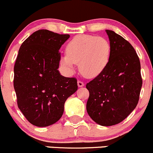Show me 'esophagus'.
<instances>
[{
    "label": "esophagus",
    "mask_w": 153,
    "mask_h": 153,
    "mask_svg": "<svg viewBox=\"0 0 153 153\" xmlns=\"http://www.w3.org/2000/svg\"><path fill=\"white\" fill-rule=\"evenodd\" d=\"M78 86H79V87H83V86H84V83H83V82H82L81 81H78Z\"/></svg>",
    "instance_id": "esophagus-1"
}]
</instances>
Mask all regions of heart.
I'll return each mask as SVG.
<instances>
[{
  "instance_id": "1",
  "label": "heart",
  "mask_w": 153,
  "mask_h": 153,
  "mask_svg": "<svg viewBox=\"0 0 153 153\" xmlns=\"http://www.w3.org/2000/svg\"><path fill=\"white\" fill-rule=\"evenodd\" d=\"M111 54L108 40L102 36L78 35L66 46V54L61 62L67 69L78 63L80 72L86 78H94L106 68Z\"/></svg>"
}]
</instances>
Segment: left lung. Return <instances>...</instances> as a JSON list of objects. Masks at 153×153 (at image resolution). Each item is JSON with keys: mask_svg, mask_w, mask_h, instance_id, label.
<instances>
[{"mask_svg": "<svg viewBox=\"0 0 153 153\" xmlns=\"http://www.w3.org/2000/svg\"><path fill=\"white\" fill-rule=\"evenodd\" d=\"M111 54L104 71L87 83L86 111L95 123L111 126L123 121L134 110L142 86L141 64L129 42L106 30Z\"/></svg>", "mask_w": 153, "mask_h": 153, "instance_id": "obj_1", "label": "left lung"}]
</instances>
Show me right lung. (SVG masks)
<instances>
[{
	"mask_svg": "<svg viewBox=\"0 0 153 153\" xmlns=\"http://www.w3.org/2000/svg\"><path fill=\"white\" fill-rule=\"evenodd\" d=\"M70 37L46 29L22 42L14 67L18 108L30 123L46 127L60 120L67 99L78 89L75 78L60 75L59 49Z\"/></svg>",
	"mask_w": 153,
	"mask_h": 153,
	"instance_id": "right-lung-1",
	"label": "right lung"
}]
</instances>
